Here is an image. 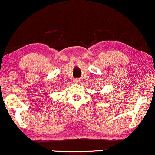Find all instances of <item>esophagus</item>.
<instances>
[{
    "mask_svg": "<svg viewBox=\"0 0 155 155\" xmlns=\"http://www.w3.org/2000/svg\"><path fill=\"white\" fill-rule=\"evenodd\" d=\"M80 81V80L79 79H78V78H76V79H74V80H73V82H75V83H79Z\"/></svg>",
    "mask_w": 155,
    "mask_h": 155,
    "instance_id": "esophagus-1",
    "label": "esophagus"
}]
</instances>
